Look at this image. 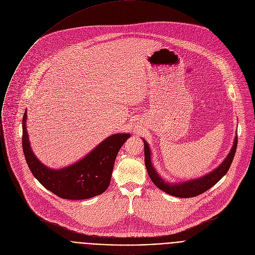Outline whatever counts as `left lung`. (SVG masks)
<instances>
[{"label": "left lung", "instance_id": "1", "mask_svg": "<svg viewBox=\"0 0 255 255\" xmlns=\"http://www.w3.org/2000/svg\"><path fill=\"white\" fill-rule=\"evenodd\" d=\"M238 147V136H236L234 146L229 154V156L226 158L224 163L215 171L212 173L196 180H191L182 184H175L172 185L170 183L165 182L159 174L155 171L152 163H151V152L148 146V143L144 140V154H145V165L147 168V172L149 174V177L151 178L152 182L162 191L165 193L172 195L174 197L178 198H192L199 196L212 187H214L229 171L233 160L236 155Z\"/></svg>", "mask_w": 255, "mask_h": 255}]
</instances>
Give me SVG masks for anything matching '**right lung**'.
I'll use <instances>...</instances> for the list:
<instances>
[{"instance_id":"add662e5","label":"right lung","mask_w":255,"mask_h":255,"mask_svg":"<svg viewBox=\"0 0 255 255\" xmlns=\"http://www.w3.org/2000/svg\"><path fill=\"white\" fill-rule=\"evenodd\" d=\"M25 119L26 112L22 117V151L31 174L45 189L66 200L90 199L106 191L116 156L130 134H114L79 162L51 170L42 165L30 150Z\"/></svg>"}]
</instances>
